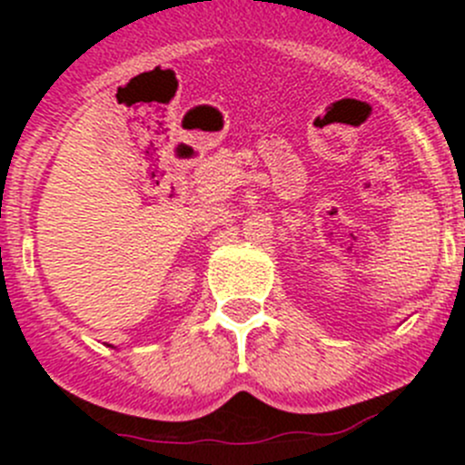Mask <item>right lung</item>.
<instances>
[{
    "label": "right lung",
    "mask_w": 465,
    "mask_h": 465,
    "mask_svg": "<svg viewBox=\"0 0 465 465\" xmlns=\"http://www.w3.org/2000/svg\"><path fill=\"white\" fill-rule=\"evenodd\" d=\"M107 346H112V344H107ZM112 349H114V346H112Z\"/></svg>",
    "instance_id": "obj_1"
}]
</instances>
